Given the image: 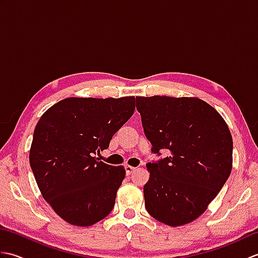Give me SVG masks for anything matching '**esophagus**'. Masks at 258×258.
<instances>
[{
	"mask_svg": "<svg viewBox=\"0 0 258 258\" xmlns=\"http://www.w3.org/2000/svg\"><path fill=\"white\" fill-rule=\"evenodd\" d=\"M125 171H126V174L130 175L133 171H135V167L130 166V165H125Z\"/></svg>",
	"mask_w": 258,
	"mask_h": 258,
	"instance_id": "obj_1",
	"label": "esophagus"
}]
</instances>
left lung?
Wrapping results in <instances>:
<instances>
[{
    "mask_svg": "<svg viewBox=\"0 0 258 258\" xmlns=\"http://www.w3.org/2000/svg\"><path fill=\"white\" fill-rule=\"evenodd\" d=\"M146 139L162 160L147 163L145 207L152 217L176 227L195 221L226 183L233 139L215 108L197 97H136Z\"/></svg>",
    "mask_w": 258,
    "mask_h": 258,
    "instance_id": "left-lung-1",
    "label": "left lung"
}]
</instances>
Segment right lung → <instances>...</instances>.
<instances>
[{"label":"right lung","mask_w":258,"mask_h":258,"mask_svg":"<svg viewBox=\"0 0 258 258\" xmlns=\"http://www.w3.org/2000/svg\"><path fill=\"white\" fill-rule=\"evenodd\" d=\"M135 109V97H69L38 120L30 165L44 199L72 225L91 226L112 212L124 166L98 161Z\"/></svg>","instance_id":"obj_1"}]
</instances>
